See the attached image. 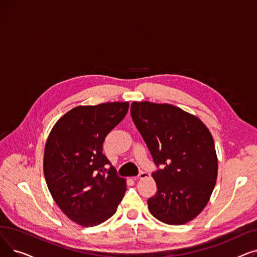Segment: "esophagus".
<instances>
[{
	"label": "esophagus",
	"instance_id": "34e87169",
	"mask_svg": "<svg viewBox=\"0 0 257 257\" xmlns=\"http://www.w3.org/2000/svg\"><path fill=\"white\" fill-rule=\"evenodd\" d=\"M147 176H149V174H148V173H145V172H140V174L138 175V177H137V178H139V179H143V178H145V177H147Z\"/></svg>",
	"mask_w": 257,
	"mask_h": 257
}]
</instances>
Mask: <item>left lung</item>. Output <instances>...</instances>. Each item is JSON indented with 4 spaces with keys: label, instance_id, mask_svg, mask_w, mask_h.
<instances>
[{
    "label": "left lung",
    "instance_id": "left-lung-1",
    "mask_svg": "<svg viewBox=\"0 0 257 257\" xmlns=\"http://www.w3.org/2000/svg\"><path fill=\"white\" fill-rule=\"evenodd\" d=\"M130 113L149 149L157 193L148 200L153 217L182 225L204 209L218 176L210 131L199 117L171 104L133 102Z\"/></svg>",
    "mask_w": 257,
    "mask_h": 257
}]
</instances>
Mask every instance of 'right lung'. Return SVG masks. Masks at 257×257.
I'll return each mask as SVG.
<instances>
[{
  "label": "right lung",
  "instance_id": "right-lung-1",
  "mask_svg": "<svg viewBox=\"0 0 257 257\" xmlns=\"http://www.w3.org/2000/svg\"><path fill=\"white\" fill-rule=\"evenodd\" d=\"M129 102L77 106L62 115L46 143L44 173L49 191L67 218L97 226L116 211L127 190L102 153L106 136L128 112Z\"/></svg>",
  "mask_w": 257,
  "mask_h": 257
}]
</instances>
